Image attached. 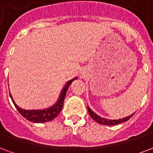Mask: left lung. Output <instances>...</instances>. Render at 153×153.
Listing matches in <instances>:
<instances>
[{"mask_svg":"<svg viewBox=\"0 0 153 153\" xmlns=\"http://www.w3.org/2000/svg\"><path fill=\"white\" fill-rule=\"evenodd\" d=\"M88 111H89V114L91 116V118L94 119V121H96L97 123L99 124H102V125H107V126H111V125H116L119 124V123H124V122H127V120H129L132 115L134 114H131L130 116H127V118H123L122 119H119V120H110V119H104V118H102L100 116L97 115L96 114L94 113V111H92L89 107L88 106Z\"/></svg>","mask_w":153,"mask_h":153,"instance_id":"8db88e82","label":"left lung"}]
</instances>
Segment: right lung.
Returning a JSON list of instances; mask_svg holds the SVG:
<instances>
[{"label": "right lung", "instance_id": "1", "mask_svg": "<svg viewBox=\"0 0 153 153\" xmlns=\"http://www.w3.org/2000/svg\"><path fill=\"white\" fill-rule=\"evenodd\" d=\"M73 81H74V79L71 80L66 84V85L64 86V88L62 90L61 95H60L59 101L57 102V103L55 104V105L51 106L49 109H47V110H42V111H25V110H22L21 108L18 107L12 100L13 102L16 106V108L18 109V112L23 116L25 119L29 120V121L33 122V123H46V122H49L55 119L56 116L60 113L62 108H63V105H64V97H65L67 90L68 89V87H69L70 84L72 83ZM10 97L12 98L11 95H10Z\"/></svg>", "mask_w": 153, "mask_h": 153}]
</instances>
